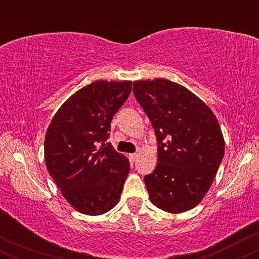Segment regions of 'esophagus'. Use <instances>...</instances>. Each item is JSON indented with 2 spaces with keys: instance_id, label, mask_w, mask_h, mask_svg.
<instances>
[{
  "instance_id": "34e87169",
  "label": "esophagus",
  "mask_w": 259,
  "mask_h": 259,
  "mask_svg": "<svg viewBox=\"0 0 259 259\" xmlns=\"http://www.w3.org/2000/svg\"><path fill=\"white\" fill-rule=\"evenodd\" d=\"M129 158H130V160H132V162H135V160L138 159V153H132V154H129Z\"/></svg>"
}]
</instances>
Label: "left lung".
Masks as SVG:
<instances>
[{
	"mask_svg": "<svg viewBox=\"0 0 259 259\" xmlns=\"http://www.w3.org/2000/svg\"><path fill=\"white\" fill-rule=\"evenodd\" d=\"M133 85L158 144V163L144 178L150 200L168 213L192 209L209 190L224 157L218 120L203 101L170 80H136Z\"/></svg>",
	"mask_w": 259,
	"mask_h": 259,
	"instance_id": "8db88e82",
	"label": "left lung"
}]
</instances>
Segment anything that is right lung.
<instances>
[{"mask_svg": "<svg viewBox=\"0 0 259 259\" xmlns=\"http://www.w3.org/2000/svg\"><path fill=\"white\" fill-rule=\"evenodd\" d=\"M130 92L132 81L91 82L65 101L46 132L49 173L65 200L82 214H103L120 198L129 159L106 141L113 115Z\"/></svg>", "mask_w": 259, "mask_h": 259, "instance_id": "right-lung-1", "label": "right lung"}]
</instances>
